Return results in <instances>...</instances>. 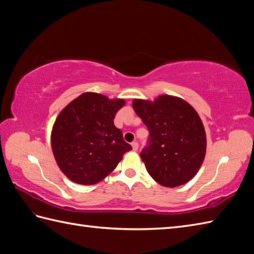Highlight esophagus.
Segmentation results:
<instances>
[{
	"label": "esophagus",
	"instance_id": "1",
	"mask_svg": "<svg viewBox=\"0 0 254 254\" xmlns=\"http://www.w3.org/2000/svg\"><path fill=\"white\" fill-rule=\"evenodd\" d=\"M132 147H133V150H137L138 149V143L137 142H133L132 143Z\"/></svg>",
	"mask_w": 254,
	"mask_h": 254
}]
</instances>
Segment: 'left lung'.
<instances>
[{"label": "left lung", "instance_id": "left-lung-1", "mask_svg": "<svg viewBox=\"0 0 254 254\" xmlns=\"http://www.w3.org/2000/svg\"><path fill=\"white\" fill-rule=\"evenodd\" d=\"M132 106L149 131L148 144L139 156L150 177L166 188L190 181L206 152V134L197 112L169 95L154 101L134 99Z\"/></svg>", "mask_w": 254, "mask_h": 254}]
</instances>
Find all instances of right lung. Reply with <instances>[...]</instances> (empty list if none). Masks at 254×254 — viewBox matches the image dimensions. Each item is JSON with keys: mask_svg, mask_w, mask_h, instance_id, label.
Here are the masks:
<instances>
[{"mask_svg": "<svg viewBox=\"0 0 254 254\" xmlns=\"http://www.w3.org/2000/svg\"><path fill=\"white\" fill-rule=\"evenodd\" d=\"M123 99L84 93L58 116L51 132L52 152L59 168L83 186L98 183L115 170L132 149L113 120Z\"/></svg>", "mask_w": 254, "mask_h": 254, "instance_id": "right-lung-1", "label": "right lung"}]
</instances>
